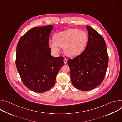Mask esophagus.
<instances>
[{
    "mask_svg": "<svg viewBox=\"0 0 122 122\" xmlns=\"http://www.w3.org/2000/svg\"><path fill=\"white\" fill-rule=\"evenodd\" d=\"M64 62L65 64H66L67 63V59H66V58H64Z\"/></svg>",
    "mask_w": 122,
    "mask_h": 122,
    "instance_id": "esophagus-1",
    "label": "esophagus"
}]
</instances>
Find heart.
Instances as JSON below:
<instances>
[{"label":"heart","instance_id":"heart-1","mask_svg":"<svg viewBox=\"0 0 122 122\" xmlns=\"http://www.w3.org/2000/svg\"><path fill=\"white\" fill-rule=\"evenodd\" d=\"M87 33L77 28H71L59 32L55 40L49 41V45L54 53H59L61 48L69 57H74L81 55L85 49L88 42Z\"/></svg>","mask_w":122,"mask_h":122}]
</instances>
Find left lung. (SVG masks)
<instances>
[{"instance_id":"obj_1","label":"left lung","mask_w":122,"mask_h":122,"mask_svg":"<svg viewBox=\"0 0 122 122\" xmlns=\"http://www.w3.org/2000/svg\"><path fill=\"white\" fill-rule=\"evenodd\" d=\"M86 27L89 40L85 49L79 56L67 60L72 84L85 91L92 90L102 83L109 61L105 40L94 29Z\"/></svg>"}]
</instances>
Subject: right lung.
<instances>
[{
	"mask_svg": "<svg viewBox=\"0 0 122 122\" xmlns=\"http://www.w3.org/2000/svg\"><path fill=\"white\" fill-rule=\"evenodd\" d=\"M53 25L30 29L20 39L16 48V65L22 82L37 93L49 90L64 65V57L51 55L49 39Z\"/></svg>",
	"mask_w": 122,
	"mask_h": 122,
	"instance_id": "obj_1",
	"label": "right lung"
}]
</instances>
